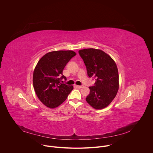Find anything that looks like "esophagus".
Returning a JSON list of instances; mask_svg holds the SVG:
<instances>
[{"mask_svg": "<svg viewBox=\"0 0 153 153\" xmlns=\"http://www.w3.org/2000/svg\"><path fill=\"white\" fill-rule=\"evenodd\" d=\"M76 87L77 88H81L83 87L82 85H76Z\"/></svg>", "mask_w": 153, "mask_h": 153, "instance_id": "34e87169", "label": "esophagus"}]
</instances>
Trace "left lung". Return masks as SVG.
Here are the masks:
<instances>
[{
    "label": "left lung",
    "instance_id": "8db88e82",
    "mask_svg": "<svg viewBox=\"0 0 153 153\" xmlns=\"http://www.w3.org/2000/svg\"><path fill=\"white\" fill-rule=\"evenodd\" d=\"M79 54L86 66L90 78H96L95 85L90 87L86 101L94 108L108 106L119 90V73L114 60L106 53L93 48L79 50Z\"/></svg>",
    "mask_w": 153,
    "mask_h": 153
}]
</instances>
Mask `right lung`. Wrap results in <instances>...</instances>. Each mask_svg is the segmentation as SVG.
<instances>
[{
    "mask_svg": "<svg viewBox=\"0 0 153 153\" xmlns=\"http://www.w3.org/2000/svg\"><path fill=\"white\" fill-rule=\"evenodd\" d=\"M76 53L72 51L49 52L38 62L33 72V82L36 94L41 102L50 108L65 102L73 90L72 85L62 84L66 77L63 71L67 63Z\"/></svg>",
    "mask_w": 153,
    "mask_h": 153,
    "instance_id": "add662e5",
    "label": "right lung"
}]
</instances>
